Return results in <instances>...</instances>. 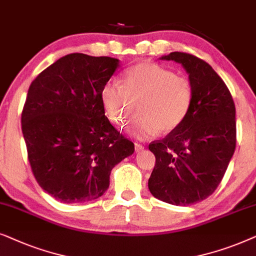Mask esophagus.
Listing matches in <instances>:
<instances>
[{
	"mask_svg": "<svg viewBox=\"0 0 256 256\" xmlns=\"http://www.w3.org/2000/svg\"><path fill=\"white\" fill-rule=\"evenodd\" d=\"M134 148H136V152H140V151H142V150H144V145L139 144V142H136Z\"/></svg>",
	"mask_w": 256,
	"mask_h": 256,
	"instance_id": "34e87169",
	"label": "esophagus"
}]
</instances>
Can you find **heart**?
I'll return each mask as SVG.
<instances>
[{"label":"heart","mask_w":256,"mask_h":256,"mask_svg":"<svg viewBox=\"0 0 256 256\" xmlns=\"http://www.w3.org/2000/svg\"><path fill=\"white\" fill-rule=\"evenodd\" d=\"M100 98L105 114L117 125L130 120L138 105L140 116L128 132L137 139H148L159 131H174L185 122L193 104V85L185 76L144 62L126 71L122 83L105 84Z\"/></svg>","instance_id":"obj_1"}]
</instances>
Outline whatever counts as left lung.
Listing matches in <instances>:
<instances>
[{
	"label": "left lung",
	"mask_w": 256,
	"mask_h": 256,
	"mask_svg": "<svg viewBox=\"0 0 256 256\" xmlns=\"http://www.w3.org/2000/svg\"><path fill=\"white\" fill-rule=\"evenodd\" d=\"M160 60L184 66L193 85V104L176 130L148 145L156 156L148 190L162 202L188 206L208 198L224 178L236 144L235 105L205 60L179 51Z\"/></svg>",
	"instance_id": "1"
}]
</instances>
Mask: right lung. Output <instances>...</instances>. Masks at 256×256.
<instances>
[{
    "mask_svg": "<svg viewBox=\"0 0 256 256\" xmlns=\"http://www.w3.org/2000/svg\"><path fill=\"white\" fill-rule=\"evenodd\" d=\"M118 66L112 57L70 54L30 84L21 118L28 159L38 185L60 202L103 196L112 168L134 152L102 104Z\"/></svg>",
    "mask_w": 256,
    "mask_h": 256,
    "instance_id": "1",
    "label": "right lung"
}]
</instances>
